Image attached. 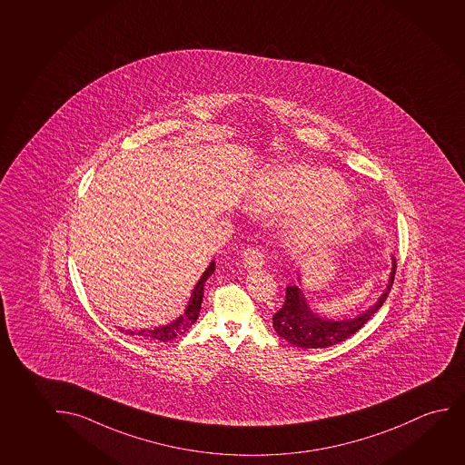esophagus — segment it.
<instances>
[{
    "instance_id": "esophagus-1",
    "label": "esophagus",
    "mask_w": 465,
    "mask_h": 465,
    "mask_svg": "<svg viewBox=\"0 0 465 465\" xmlns=\"http://www.w3.org/2000/svg\"><path fill=\"white\" fill-rule=\"evenodd\" d=\"M243 266L247 269H260L264 264L262 250L247 249L242 255Z\"/></svg>"
}]
</instances>
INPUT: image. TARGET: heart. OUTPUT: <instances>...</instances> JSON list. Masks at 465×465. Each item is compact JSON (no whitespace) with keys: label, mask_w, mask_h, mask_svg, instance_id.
<instances>
[{"label":"heart","mask_w":465,"mask_h":465,"mask_svg":"<svg viewBox=\"0 0 465 465\" xmlns=\"http://www.w3.org/2000/svg\"><path fill=\"white\" fill-rule=\"evenodd\" d=\"M252 197L258 210H281L290 205L322 210L342 203L347 197V188L331 172L281 169L260 178ZM351 226V216L336 213L315 222L311 231H298L296 237L302 241L334 242L346 236Z\"/></svg>","instance_id":"heart-1"}]
</instances>
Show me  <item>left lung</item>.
I'll list each match as a JSON object with an SVG mask.
<instances>
[{
    "mask_svg": "<svg viewBox=\"0 0 465 465\" xmlns=\"http://www.w3.org/2000/svg\"><path fill=\"white\" fill-rule=\"evenodd\" d=\"M395 271H397V262L393 258L389 283L384 293L381 294L380 300L363 314L357 315L353 319H344V321L323 319L314 311H311L302 287L290 285L285 290L283 306L272 315L274 330L290 344L302 347V349H321V347L334 346L341 341H346L349 336L357 333L360 328L363 327L384 304L393 285ZM298 281L302 282L300 275H298Z\"/></svg>",
    "mask_w": 465,
    "mask_h": 465,
    "instance_id": "left-lung-1",
    "label": "left lung"
}]
</instances>
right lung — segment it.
Instances as JSON below:
<instances>
[{
  "mask_svg": "<svg viewBox=\"0 0 465 465\" xmlns=\"http://www.w3.org/2000/svg\"><path fill=\"white\" fill-rule=\"evenodd\" d=\"M215 271V262H210L209 268L205 269L203 277L199 279L196 283V287L193 290L191 294L190 304L184 309L183 315H180L177 321L172 322L165 327H157L154 330H140V331H132V330H124L121 328V331L125 334H138L144 340L161 341V342H167V341L175 340L177 336L186 333L193 323L197 321L199 312H201V304H203V283L209 279L210 275L213 274Z\"/></svg>",
  "mask_w": 465,
  "mask_h": 465,
  "instance_id": "right-lung-1",
  "label": "right lung"
}]
</instances>
